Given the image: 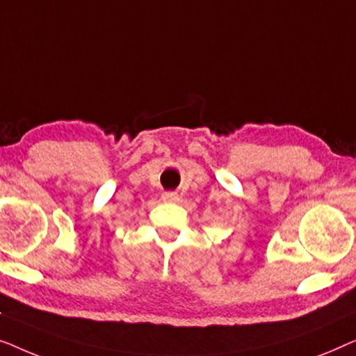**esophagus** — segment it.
<instances>
[{
    "label": "esophagus",
    "instance_id": "34e87169",
    "mask_svg": "<svg viewBox=\"0 0 356 356\" xmlns=\"http://www.w3.org/2000/svg\"><path fill=\"white\" fill-rule=\"evenodd\" d=\"M162 199L165 202H178L179 201V196L177 193H163L162 194Z\"/></svg>",
    "mask_w": 356,
    "mask_h": 356
}]
</instances>
